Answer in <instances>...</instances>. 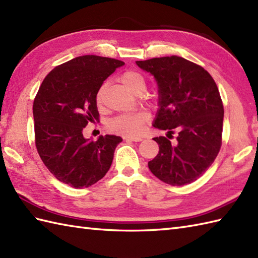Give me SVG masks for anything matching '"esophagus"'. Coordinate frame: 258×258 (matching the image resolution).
I'll return each instance as SVG.
<instances>
[{"instance_id":"obj_1","label":"esophagus","mask_w":258,"mask_h":258,"mask_svg":"<svg viewBox=\"0 0 258 258\" xmlns=\"http://www.w3.org/2000/svg\"><path fill=\"white\" fill-rule=\"evenodd\" d=\"M124 140L133 141V142H141L143 139L140 138V136H128V135H126V136H124Z\"/></svg>"}]
</instances>
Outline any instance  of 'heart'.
Segmentation results:
<instances>
[{
    "mask_svg": "<svg viewBox=\"0 0 258 258\" xmlns=\"http://www.w3.org/2000/svg\"><path fill=\"white\" fill-rule=\"evenodd\" d=\"M120 82H122L126 90L134 93V94H136L141 90L145 91V80L143 75L134 72V71H127V72L120 75ZM103 92L104 86L97 93L96 102L98 105L102 104ZM146 119L147 116L144 113H127L113 118L108 123V127L115 131V132L123 133L128 136H135L140 134Z\"/></svg>",
    "mask_w": 258,
    "mask_h": 258,
    "instance_id": "heart-1",
    "label": "heart"
}]
</instances>
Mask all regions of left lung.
<instances>
[{
  "label": "left lung",
  "mask_w": 258,
  "mask_h": 258,
  "mask_svg": "<svg viewBox=\"0 0 258 258\" xmlns=\"http://www.w3.org/2000/svg\"><path fill=\"white\" fill-rule=\"evenodd\" d=\"M152 74L158 89L154 127L178 130L177 144L154 138L158 154L149 162L157 178L173 186L190 184L210 167L220 152L224 107L215 81L200 65L172 55L136 61Z\"/></svg>",
  "instance_id": "1"
}]
</instances>
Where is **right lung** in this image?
<instances>
[{"instance_id": "1", "label": "right lung", "mask_w": 258, "mask_h": 258, "mask_svg": "<svg viewBox=\"0 0 258 258\" xmlns=\"http://www.w3.org/2000/svg\"><path fill=\"white\" fill-rule=\"evenodd\" d=\"M123 65L96 55L70 59L47 74L33 103L38 155L54 176L74 188L105 176L123 141L115 135L95 142L83 136L89 122L98 119L96 95L103 82Z\"/></svg>"}]
</instances>
